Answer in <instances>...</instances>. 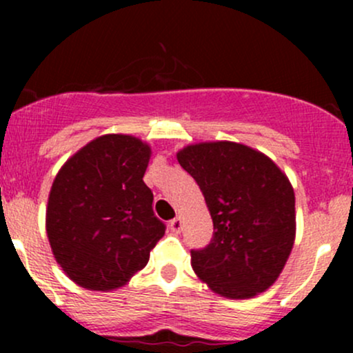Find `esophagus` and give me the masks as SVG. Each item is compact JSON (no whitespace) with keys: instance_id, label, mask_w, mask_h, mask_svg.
I'll use <instances>...</instances> for the list:
<instances>
[{"instance_id":"esophagus-1","label":"esophagus","mask_w":353,"mask_h":353,"mask_svg":"<svg viewBox=\"0 0 353 353\" xmlns=\"http://www.w3.org/2000/svg\"><path fill=\"white\" fill-rule=\"evenodd\" d=\"M169 225H171L172 232H181V229H182V219H181V217H174L172 221L169 222Z\"/></svg>"}]
</instances>
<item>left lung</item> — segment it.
<instances>
[{
    "label": "left lung",
    "mask_w": 353,
    "mask_h": 353,
    "mask_svg": "<svg viewBox=\"0 0 353 353\" xmlns=\"http://www.w3.org/2000/svg\"><path fill=\"white\" fill-rule=\"evenodd\" d=\"M177 161L194 177L214 222V237L190 252L212 292L252 299L272 287L295 241V194L264 152L232 141L189 144Z\"/></svg>",
    "instance_id": "8db88e82"
}]
</instances>
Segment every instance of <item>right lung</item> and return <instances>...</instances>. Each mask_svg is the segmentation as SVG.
Listing matches in <instances>:
<instances>
[{
  "instance_id": "1",
  "label": "right lung",
  "mask_w": 353,
  "mask_h": 353,
  "mask_svg": "<svg viewBox=\"0 0 353 353\" xmlns=\"http://www.w3.org/2000/svg\"><path fill=\"white\" fill-rule=\"evenodd\" d=\"M151 145L129 134H104L72 154L52 181L46 234L72 282L109 292L143 270L164 236L143 177Z\"/></svg>"
}]
</instances>
